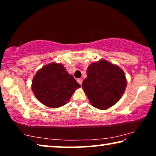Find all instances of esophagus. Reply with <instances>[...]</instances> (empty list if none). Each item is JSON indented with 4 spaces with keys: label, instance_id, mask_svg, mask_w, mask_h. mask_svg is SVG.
I'll use <instances>...</instances> for the list:
<instances>
[{
    "label": "esophagus",
    "instance_id": "1",
    "mask_svg": "<svg viewBox=\"0 0 156 156\" xmlns=\"http://www.w3.org/2000/svg\"><path fill=\"white\" fill-rule=\"evenodd\" d=\"M77 82H78V83H79V84H80V85H82V82H83V80H82V79H78Z\"/></svg>",
    "mask_w": 156,
    "mask_h": 156
}]
</instances>
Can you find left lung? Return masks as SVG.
I'll return each instance as SVG.
<instances>
[{
	"instance_id": "obj_1",
	"label": "left lung",
	"mask_w": 156,
	"mask_h": 156,
	"mask_svg": "<svg viewBox=\"0 0 156 156\" xmlns=\"http://www.w3.org/2000/svg\"><path fill=\"white\" fill-rule=\"evenodd\" d=\"M87 77L82 88L91 105L106 109L116 104L122 97L127 81L124 72L119 66L100 59L87 68Z\"/></svg>"
}]
</instances>
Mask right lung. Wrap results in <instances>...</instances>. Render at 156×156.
<instances>
[{"instance_id":"add662e5","label":"right lung","mask_w":156,"mask_h":156,"mask_svg":"<svg viewBox=\"0 0 156 156\" xmlns=\"http://www.w3.org/2000/svg\"><path fill=\"white\" fill-rule=\"evenodd\" d=\"M80 87L62 65L55 62L38 70L32 82V90L35 97L50 108L65 105Z\"/></svg>"}]
</instances>
